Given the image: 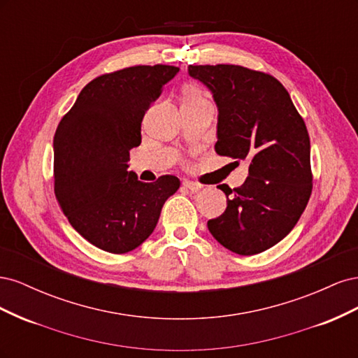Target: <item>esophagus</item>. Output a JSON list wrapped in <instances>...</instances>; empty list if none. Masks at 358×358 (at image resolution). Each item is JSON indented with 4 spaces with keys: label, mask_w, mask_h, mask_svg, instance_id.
Listing matches in <instances>:
<instances>
[{
    "label": "esophagus",
    "mask_w": 358,
    "mask_h": 358,
    "mask_svg": "<svg viewBox=\"0 0 358 358\" xmlns=\"http://www.w3.org/2000/svg\"><path fill=\"white\" fill-rule=\"evenodd\" d=\"M183 187H185L189 191H192V192H197V191H200L203 188V185H200V183L192 182V180H185V182H183Z\"/></svg>",
    "instance_id": "34e87169"
}]
</instances>
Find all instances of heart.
<instances>
[{
    "label": "heart",
    "instance_id": "1",
    "mask_svg": "<svg viewBox=\"0 0 358 358\" xmlns=\"http://www.w3.org/2000/svg\"><path fill=\"white\" fill-rule=\"evenodd\" d=\"M183 103H200L206 100L204 92L196 85H187L182 91Z\"/></svg>",
    "mask_w": 358,
    "mask_h": 358
}]
</instances>
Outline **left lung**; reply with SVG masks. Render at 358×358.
<instances>
[{
  "label": "left lung",
  "mask_w": 358,
  "mask_h": 358,
  "mask_svg": "<svg viewBox=\"0 0 358 358\" xmlns=\"http://www.w3.org/2000/svg\"><path fill=\"white\" fill-rule=\"evenodd\" d=\"M218 106V155L248 159L245 183L220 185L227 209L208 221L212 236L239 255L272 248L294 229L312 192L306 124L273 76L233 64L189 66Z\"/></svg>",
  "instance_id": "left-lung-1"
}]
</instances>
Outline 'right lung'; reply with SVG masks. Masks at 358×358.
Segmentation results:
<instances>
[{"label": "right lung", "instance_id": "add662e5", "mask_svg": "<svg viewBox=\"0 0 358 358\" xmlns=\"http://www.w3.org/2000/svg\"><path fill=\"white\" fill-rule=\"evenodd\" d=\"M173 66H134L106 73L80 91L53 137V189L73 229L94 246L125 254L157 227L162 204L180 180L152 183L128 171L129 150L142 143L150 103L175 78Z\"/></svg>", "mask_w": 358, "mask_h": 358}]
</instances>
